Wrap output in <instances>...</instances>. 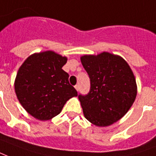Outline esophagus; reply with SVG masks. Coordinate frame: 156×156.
I'll return each instance as SVG.
<instances>
[{
	"label": "esophagus",
	"mask_w": 156,
	"mask_h": 156,
	"mask_svg": "<svg viewBox=\"0 0 156 156\" xmlns=\"http://www.w3.org/2000/svg\"><path fill=\"white\" fill-rule=\"evenodd\" d=\"M75 88H76V90H77V91H78V90H79V85H78V84L75 85Z\"/></svg>",
	"instance_id": "esophagus-1"
}]
</instances>
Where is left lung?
Segmentation results:
<instances>
[{
    "label": "left lung",
    "instance_id": "8db88e82",
    "mask_svg": "<svg viewBox=\"0 0 156 156\" xmlns=\"http://www.w3.org/2000/svg\"><path fill=\"white\" fill-rule=\"evenodd\" d=\"M83 66L90 78L89 92L79 94L85 117L98 126H107L124 116L136 97L131 68L122 58L107 52L84 55Z\"/></svg>",
    "mask_w": 156,
    "mask_h": 156
}]
</instances>
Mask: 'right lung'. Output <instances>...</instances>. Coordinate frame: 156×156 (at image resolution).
Listing matches in <instances>:
<instances>
[{
  "label": "right lung",
  "instance_id": "obj_1",
  "mask_svg": "<svg viewBox=\"0 0 156 156\" xmlns=\"http://www.w3.org/2000/svg\"><path fill=\"white\" fill-rule=\"evenodd\" d=\"M66 62V57L46 51L30 55L20 68L15 82L17 98L36 119H51L69 99L78 96L69 73L62 69Z\"/></svg>",
  "mask_w": 156,
  "mask_h": 156
}]
</instances>
